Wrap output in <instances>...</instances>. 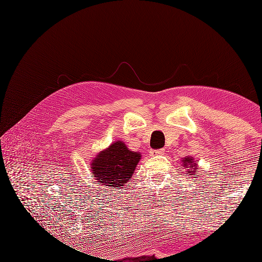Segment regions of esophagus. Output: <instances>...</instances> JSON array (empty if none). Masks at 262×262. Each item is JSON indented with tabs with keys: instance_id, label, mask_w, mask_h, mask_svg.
Segmentation results:
<instances>
[{
	"instance_id": "esophagus-1",
	"label": "esophagus",
	"mask_w": 262,
	"mask_h": 262,
	"mask_svg": "<svg viewBox=\"0 0 262 262\" xmlns=\"http://www.w3.org/2000/svg\"><path fill=\"white\" fill-rule=\"evenodd\" d=\"M164 153H165L164 148H161V149H153V150H150V152H149V154L152 155V156H155V155H164Z\"/></svg>"
}]
</instances>
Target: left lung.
Wrapping results in <instances>:
<instances>
[{
	"label": "left lung",
	"mask_w": 262,
	"mask_h": 262,
	"mask_svg": "<svg viewBox=\"0 0 262 262\" xmlns=\"http://www.w3.org/2000/svg\"><path fill=\"white\" fill-rule=\"evenodd\" d=\"M182 165H184L186 168H189L188 173H190V175H193L194 172H196L195 169L198 168V166H196V164L194 163L192 157H188V156H187L186 158H182Z\"/></svg>",
	"instance_id": "8db88e82"
}]
</instances>
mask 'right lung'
<instances>
[{"instance_id":"1","label":"right lung","mask_w":262,"mask_h":262,"mask_svg":"<svg viewBox=\"0 0 262 262\" xmlns=\"http://www.w3.org/2000/svg\"><path fill=\"white\" fill-rule=\"evenodd\" d=\"M140 160L139 152L130 150L122 141H116L94 157L92 171L101 185L121 188L133 175Z\"/></svg>"}]
</instances>
